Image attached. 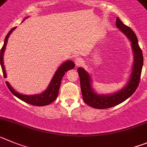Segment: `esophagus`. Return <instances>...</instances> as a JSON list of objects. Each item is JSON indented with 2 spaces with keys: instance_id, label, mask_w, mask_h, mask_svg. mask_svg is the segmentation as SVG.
Returning <instances> with one entry per match:
<instances>
[{
  "instance_id": "esophagus-1",
  "label": "esophagus",
  "mask_w": 147,
  "mask_h": 147,
  "mask_svg": "<svg viewBox=\"0 0 147 147\" xmlns=\"http://www.w3.org/2000/svg\"><path fill=\"white\" fill-rule=\"evenodd\" d=\"M75 64L76 66H80L84 63V61H83L82 58L81 57H76L75 59Z\"/></svg>"
}]
</instances>
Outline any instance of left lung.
<instances>
[{"label":"left lung","instance_id":"obj_1","mask_svg":"<svg viewBox=\"0 0 147 147\" xmlns=\"http://www.w3.org/2000/svg\"><path fill=\"white\" fill-rule=\"evenodd\" d=\"M116 26L121 29L123 34L127 35L132 43V50L134 52V63L132 72L129 81L123 89L112 95H98L93 91L91 86V78L89 75L83 68L78 69L81 89L83 99L86 104L95 109H107L118 105L126 100L135 92L139 85L141 79V71L144 64V57L142 50L138 45V38L131 28L126 26L121 22L119 18L116 20Z\"/></svg>","mask_w":147,"mask_h":147}]
</instances>
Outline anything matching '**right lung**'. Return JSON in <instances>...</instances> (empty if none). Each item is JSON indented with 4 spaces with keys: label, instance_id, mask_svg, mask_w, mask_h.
<instances>
[{
    "label": "right lung",
    "instance_id": "right-lung-1",
    "mask_svg": "<svg viewBox=\"0 0 147 147\" xmlns=\"http://www.w3.org/2000/svg\"><path fill=\"white\" fill-rule=\"evenodd\" d=\"M24 20H25V19H24ZM15 28L16 27L12 28V29L9 32V33L7 34L6 38H5L4 43H3V47H2V49H1L0 62L1 65V68H2V71H3V77L4 78L6 77V75L4 69V66H3V52H4L5 48H6V43H7L8 38L9 37L10 34L12 33V32L13 31ZM74 67H75V63H74L73 61H68L64 62V63H63L61 66H59V68L57 69L56 72L55 73L54 76L52 78V81H51L48 88H47L43 92L40 94V95H26L20 94V93H18L17 92L12 89V86H10L9 84L7 81H6V86H7V87L9 88L10 92H11L14 95H15V96L17 97V98H18L19 99H20V100H23V101L26 102L27 104L34 106H39V107L48 105V104L52 103L54 100H55V99L57 98V97H58V91H59V88L61 84V80L63 78V75H65V73H66L68 70L72 69Z\"/></svg>",
    "mask_w": 147,
    "mask_h": 147
}]
</instances>
